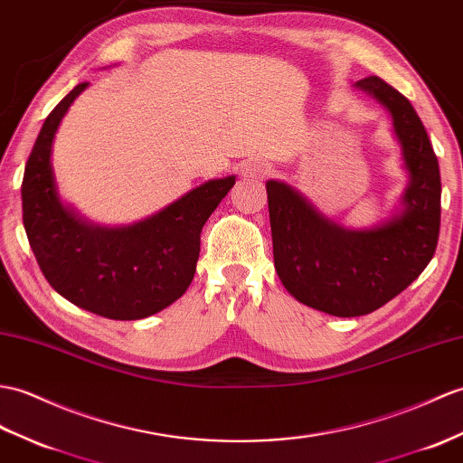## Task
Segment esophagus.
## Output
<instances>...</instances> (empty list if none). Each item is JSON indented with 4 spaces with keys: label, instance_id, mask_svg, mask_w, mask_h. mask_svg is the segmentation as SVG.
I'll return each instance as SVG.
<instances>
[{
    "label": "esophagus",
    "instance_id": "obj_1",
    "mask_svg": "<svg viewBox=\"0 0 463 463\" xmlns=\"http://www.w3.org/2000/svg\"><path fill=\"white\" fill-rule=\"evenodd\" d=\"M241 174L244 177L264 179L272 174V165L266 164V161H262V159H249V161H242Z\"/></svg>",
    "mask_w": 463,
    "mask_h": 463
}]
</instances>
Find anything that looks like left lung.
<instances>
[{"label":"left lung","mask_w":463,"mask_h":463,"mask_svg":"<svg viewBox=\"0 0 463 463\" xmlns=\"http://www.w3.org/2000/svg\"><path fill=\"white\" fill-rule=\"evenodd\" d=\"M357 89L392 118L408 171L402 211L374 229L349 231L286 183H266L278 278L298 302L337 317L371 314L399 296L432 260L439 234L442 181L422 120L379 77L359 80Z\"/></svg>","instance_id":"obj_1"}]
</instances>
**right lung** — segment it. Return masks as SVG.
Instances as JSON below:
<instances>
[{
	"label": "right lung",
	"instance_id": "add662e5",
	"mask_svg": "<svg viewBox=\"0 0 463 463\" xmlns=\"http://www.w3.org/2000/svg\"><path fill=\"white\" fill-rule=\"evenodd\" d=\"M86 86H74L52 109L31 149L21 183L24 227L43 276L62 298L109 319H142L185 294L195 276L203 224L234 177L203 183L130 227L84 222L59 199L51 149L62 116Z\"/></svg>",
	"mask_w": 463,
	"mask_h": 463
}]
</instances>
